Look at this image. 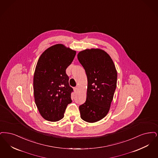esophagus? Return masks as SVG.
Wrapping results in <instances>:
<instances>
[{
    "label": "esophagus",
    "mask_w": 158,
    "mask_h": 158,
    "mask_svg": "<svg viewBox=\"0 0 158 158\" xmlns=\"http://www.w3.org/2000/svg\"><path fill=\"white\" fill-rule=\"evenodd\" d=\"M74 90L75 93H76V92H77V91H78V87H74Z\"/></svg>",
    "instance_id": "esophagus-1"
}]
</instances>
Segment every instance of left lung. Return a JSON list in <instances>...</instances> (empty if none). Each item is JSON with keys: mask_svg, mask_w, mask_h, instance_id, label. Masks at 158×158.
I'll use <instances>...</instances> for the list:
<instances>
[{"mask_svg": "<svg viewBox=\"0 0 158 158\" xmlns=\"http://www.w3.org/2000/svg\"><path fill=\"white\" fill-rule=\"evenodd\" d=\"M77 58L88 81L86 101L79 107L80 116L87 122L95 123L110 110L116 88V69L110 55L99 48L84 49Z\"/></svg>", "mask_w": 158, "mask_h": 158, "instance_id": "obj_1", "label": "left lung"}]
</instances>
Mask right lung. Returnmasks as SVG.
I'll use <instances>...</instances> for the list:
<instances>
[{"mask_svg":"<svg viewBox=\"0 0 158 158\" xmlns=\"http://www.w3.org/2000/svg\"><path fill=\"white\" fill-rule=\"evenodd\" d=\"M76 54V51L58 44L47 49L38 59L33 81L35 102L41 116L48 121L60 120L72 102L73 89L69 85L66 69Z\"/></svg>","mask_w":158,"mask_h":158,"instance_id":"obj_1","label":"right lung"}]
</instances>
